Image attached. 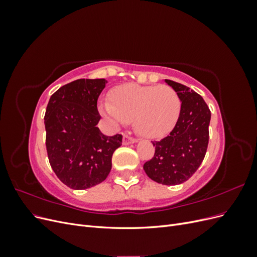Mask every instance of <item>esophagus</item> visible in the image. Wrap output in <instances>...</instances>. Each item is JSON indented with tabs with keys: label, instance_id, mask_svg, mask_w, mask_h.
I'll use <instances>...</instances> for the list:
<instances>
[{
	"label": "esophagus",
	"instance_id": "esophagus-1",
	"mask_svg": "<svg viewBox=\"0 0 257 257\" xmlns=\"http://www.w3.org/2000/svg\"><path fill=\"white\" fill-rule=\"evenodd\" d=\"M136 142H137V139L135 137H132L131 135L123 136V145H130V144H133Z\"/></svg>",
	"mask_w": 257,
	"mask_h": 257
}]
</instances>
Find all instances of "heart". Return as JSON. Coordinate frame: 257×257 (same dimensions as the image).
Wrapping results in <instances>:
<instances>
[{
  "label": "heart",
  "mask_w": 257,
  "mask_h": 257,
  "mask_svg": "<svg viewBox=\"0 0 257 257\" xmlns=\"http://www.w3.org/2000/svg\"><path fill=\"white\" fill-rule=\"evenodd\" d=\"M102 111L116 125L134 119L135 128L148 138L165 136L178 122L181 102L169 85L128 83L111 93V103L102 105Z\"/></svg>",
  "instance_id": "1"
}]
</instances>
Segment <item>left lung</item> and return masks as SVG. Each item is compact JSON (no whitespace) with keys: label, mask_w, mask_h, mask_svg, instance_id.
<instances>
[{"label":"left lung","mask_w":257,"mask_h":257,"mask_svg":"<svg viewBox=\"0 0 257 257\" xmlns=\"http://www.w3.org/2000/svg\"><path fill=\"white\" fill-rule=\"evenodd\" d=\"M165 81L181 100L180 115L168 136L152 142L155 152L144 169L153 181L176 185L189 180L205 158L211 112L198 93L173 80Z\"/></svg>","instance_id":"obj_1"}]
</instances>
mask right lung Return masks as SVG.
<instances>
[{
    "label": "right lung",
    "mask_w": 257,
    "mask_h": 257,
    "mask_svg": "<svg viewBox=\"0 0 257 257\" xmlns=\"http://www.w3.org/2000/svg\"><path fill=\"white\" fill-rule=\"evenodd\" d=\"M105 79H78L51 95L45 113L46 149L54 174L68 188L85 190L107 178L122 135L106 136L96 126L97 98Z\"/></svg>",
    "instance_id": "1"
}]
</instances>
